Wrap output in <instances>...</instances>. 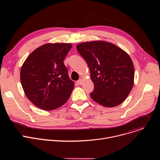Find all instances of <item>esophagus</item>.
<instances>
[{
	"label": "esophagus",
	"instance_id": "obj_1",
	"mask_svg": "<svg viewBox=\"0 0 160 160\" xmlns=\"http://www.w3.org/2000/svg\"><path fill=\"white\" fill-rule=\"evenodd\" d=\"M77 82V83H78L79 85H81L82 84V83H83V80H82V79H80V80H78Z\"/></svg>",
	"mask_w": 160,
	"mask_h": 160
}]
</instances>
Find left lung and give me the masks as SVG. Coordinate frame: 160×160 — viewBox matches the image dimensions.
<instances>
[{"mask_svg":"<svg viewBox=\"0 0 160 160\" xmlns=\"http://www.w3.org/2000/svg\"><path fill=\"white\" fill-rule=\"evenodd\" d=\"M77 49L88 66L94 85L91 98L108 108L122 103L134 81V67L129 55L116 45L102 40L83 42Z\"/></svg>","mask_w":160,"mask_h":160,"instance_id":"1","label":"left lung"}]
</instances>
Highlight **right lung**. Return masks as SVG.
<instances>
[{
  "label": "right lung",
  "mask_w": 160,
  "mask_h": 160,
  "mask_svg": "<svg viewBox=\"0 0 160 160\" xmlns=\"http://www.w3.org/2000/svg\"><path fill=\"white\" fill-rule=\"evenodd\" d=\"M72 48L70 43H48L34 50L22 64L20 80L28 99L45 111L65 104L74 88L63 60Z\"/></svg>",
  "instance_id": "obj_1"
}]
</instances>
